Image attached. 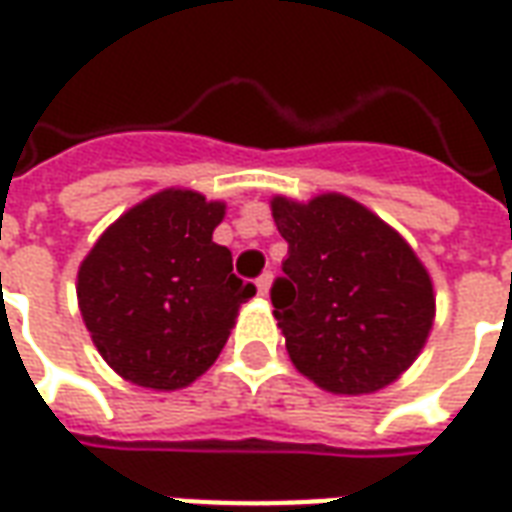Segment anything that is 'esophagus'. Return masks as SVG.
Listing matches in <instances>:
<instances>
[{
	"instance_id": "obj_1",
	"label": "esophagus",
	"mask_w": 512,
	"mask_h": 512,
	"mask_svg": "<svg viewBox=\"0 0 512 512\" xmlns=\"http://www.w3.org/2000/svg\"><path fill=\"white\" fill-rule=\"evenodd\" d=\"M270 286H273V273H262L256 278V289H259V295H267L270 292Z\"/></svg>"
}]
</instances>
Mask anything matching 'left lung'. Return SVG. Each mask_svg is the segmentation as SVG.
<instances>
[{
	"mask_svg": "<svg viewBox=\"0 0 512 512\" xmlns=\"http://www.w3.org/2000/svg\"><path fill=\"white\" fill-rule=\"evenodd\" d=\"M289 245L270 297L292 364L333 394H372L422 353L433 281L411 245L353 198H273Z\"/></svg>",
	"mask_w": 512,
	"mask_h": 512,
	"instance_id": "1",
	"label": "left lung"
}]
</instances>
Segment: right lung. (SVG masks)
<instances>
[{"instance_id": "obj_1", "label": "right lung", "mask_w": 512, "mask_h": 512, "mask_svg": "<svg viewBox=\"0 0 512 512\" xmlns=\"http://www.w3.org/2000/svg\"><path fill=\"white\" fill-rule=\"evenodd\" d=\"M226 204L162 190L132 206L76 275L79 311L101 358L129 383L173 391L201 378L256 286L234 275L212 234Z\"/></svg>"}]
</instances>
